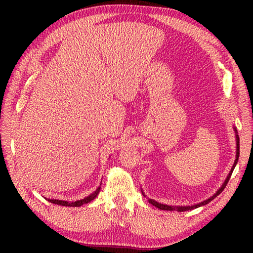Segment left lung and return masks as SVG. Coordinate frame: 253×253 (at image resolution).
Instances as JSON below:
<instances>
[{
	"label": "left lung",
	"instance_id": "left-lung-1",
	"mask_svg": "<svg viewBox=\"0 0 253 253\" xmlns=\"http://www.w3.org/2000/svg\"><path fill=\"white\" fill-rule=\"evenodd\" d=\"M234 130H235V136H236V159H235V162H234V164H233V166H232V169H230V171L228 173V175H227V177H226V179H225V181L222 184L221 188H219V189H218L215 193H214V195H213L212 197H210L209 199H207V200H204V201H202V202H200V203L192 204V206H179V207L169 206V204L159 203L158 201L153 200V199H149V203H151L152 206H154L155 208H158V209H160V210H165V211H178V212H184V211H190V210L197 209V208H199V207L206 206V204H208L209 202H211L214 198H216V197L219 195V193H221V192L224 190V188L226 187L227 182H228V180H229V178H230V176H232V174H233V170H234V169H235V166H236V164H237L238 159H239V136H238L237 129H236L235 127H234ZM141 192H142V195H143L144 197H146V195H144V192H143L142 190H141Z\"/></svg>",
	"mask_w": 253,
	"mask_h": 253
}]
</instances>
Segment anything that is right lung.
I'll list each match as a JSON object with an SVG mask.
<instances>
[{
	"instance_id": "add662e5",
	"label": "right lung",
	"mask_w": 253,
	"mask_h": 253,
	"mask_svg": "<svg viewBox=\"0 0 253 253\" xmlns=\"http://www.w3.org/2000/svg\"><path fill=\"white\" fill-rule=\"evenodd\" d=\"M101 186V185H100ZM98 187L96 189L89 195L88 197H85L84 199H80V200H76V201H65V200H58V199H47V201H50L51 203L54 204H58V206H63V207H82L83 204L88 203L90 201H92L93 199H95V197L99 195L101 187Z\"/></svg>"
}]
</instances>
